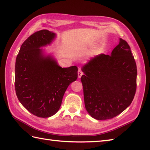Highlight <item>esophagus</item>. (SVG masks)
<instances>
[{"label": "esophagus", "instance_id": "obj_1", "mask_svg": "<svg viewBox=\"0 0 150 150\" xmlns=\"http://www.w3.org/2000/svg\"><path fill=\"white\" fill-rule=\"evenodd\" d=\"M83 75V72L82 71L81 69H79L78 71V77L79 78H81L82 77V75Z\"/></svg>", "mask_w": 150, "mask_h": 150}]
</instances>
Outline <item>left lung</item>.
Returning <instances> with one entry per match:
<instances>
[{"label": "left lung", "instance_id": "obj_1", "mask_svg": "<svg viewBox=\"0 0 150 150\" xmlns=\"http://www.w3.org/2000/svg\"><path fill=\"white\" fill-rule=\"evenodd\" d=\"M81 77L86 110L97 120H107L125 110L134 98L137 70L126 41L119 43L111 55L91 58L82 66Z\"/></svg>", "mask_w": 150, "mask_h": 150}]
</instances>
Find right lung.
<instances>
[{
    "instance_id": "1",
    "label": "right lung",
    "mask_w": 150,
    "mask_h": 150,
    "mask_svg": "<svg viewBox=\"0 0 150 150\" xmlns=\"http://www.w3.org/2000/svg\"><path fill=\"white\" fill-rule=\"evenodd\" d=\"M55 37L47 30L37 31L22 44L16 59V95L22 106L39 117H50L59 111L66 90L78 76L77 66L62 68L40 48Z\"/></svg>"
}]
</instances>
